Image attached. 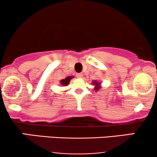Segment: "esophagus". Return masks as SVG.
I'll use <instances>...</instances> for the list:
<instances>
[{"label": "esophagus", "instance_id": "obj_1", "mask_svg": "<svg viewBox=\"0 0 157 157\" xmlns=\"http://www.w3.org/2000/svg\"><path fill=\"white\" fill-rule=\"evenodd\" d=\"M77 78H80V79L82 78V74H81V73L77 74Z\"/></svg>", "mask_w": 157, "mask_h": 157}]
</instances>
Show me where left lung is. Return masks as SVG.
Masks as SVG:
<instances>
[{
  "label": "left lung",
  "mask_w": 157,
  "mask_h": 157,
  "mask_svg": "<svg viewBox=\"0 0 157 157\" xmlns=\"http://www.w3.org/2000/svg\"><path fill=\"white\" fill-rule=\"evenodd\" d=\"M92 84L94 85V86H95V87H94L95 91H98V90L100 89V88H101V86H101V82H98V81H97V80L93 81Z\"/></svg>",
  "instance_id": "1"
}]
</instances>
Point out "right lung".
Segmentation results:
<instances>
[{
  "label": "right lung",
  "mask_w": 157,
  "mask_h": 157,
  "mask_svg": "<svg viewBox=\"0 0 157 157\" xmlns=\"http://www.w3.org/2000/svg\"><path fill=\"white\" fill-rule=\"evenodd\" d=\"M73 77H74L73 76H69V77H66L65 79H63V80H60V84L63 86H67V85H68V83H69L70 80H71Z\"/></svg>",
  "instance_id": "1"
}]
</instances>
